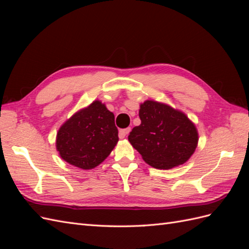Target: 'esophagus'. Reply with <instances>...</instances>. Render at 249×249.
<instances>
[{"instance_id":"esophagus-1","label":"esophagus","mask_w":249,"mask_h":249,"mask_svg":"<svg viewBox=\"0 0 249 249\" xmlns=\"http://www.w3.org/2000/svg\"><path fill=\"white\" fill-rule=\"evenodd\" d=\"M130 131H131L130 127H126V129L120 130V131H119V138H124V137L126 136V135L130 133Z\"/></svg>"}]
</instances>
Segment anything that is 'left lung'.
<instances>
[{"mask_svg":"<svg viewBox=\"0 0 249 249\" xmlns=\"http://www.w3.org/2000/svg\"><path fill=\"white\" fill-rule=\"evenodd\" d=\"M141 124L129 135V141L148 165L170 169L182 165L193 155L198 133L183 112L168 105L145 101L140 105Z\"/></svg>","mask_w":249,"mask_h":249,"instance_id":"8db88e82","label":"left lung"}]
</instances>
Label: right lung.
I'll list each match as a JSON object with an SVG mask.
<instances>
[{"label": "right lung", "instance_id": "1", "mask_svg": "<svg viewBox=\"0 0 249 249\" xmlns=\"http://www.w3.org/2000/svg\"><path fill=\"white\" fill-rule=\"evenodd\" d=\"M117 141L114 114L105 104L94 101L61 125L57 133L56 148L67 163L82 169H92L110 155Z\"/></svg>", "mask_w": 249, "mask_h": 249}]
</instances>
